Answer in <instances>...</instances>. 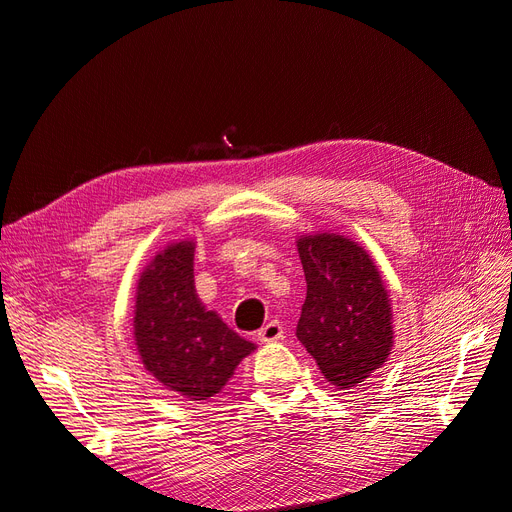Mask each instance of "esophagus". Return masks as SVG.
Returning a JSON list of instances; mask_svg holds the SVG:
<instances>
[{
    "label": "esophagus",
    "instance_id": "esophagus-1",
    "mask_svg": "<svg viewBox=\"0 0 512 512\" xmlns=\"http://www.w3.org/2000/svg\"><path fill=\"white\" fill-rule=\"evenodd\" d=\"M258 339H260L262 344L280 342V339H284V327L277 320H271V322H267L265 327L258 331Z\"/></svg>",
    "mask_w": 512,
    "mask_h": 512
}]
</instances>
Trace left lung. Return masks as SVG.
Returning <instances> with one entry per match:
<instances>
[{
	"instance_id": "1",
	"label": "left lung",
	"mask_w": 512,
	"mask_h": 512,
	"mask_svg": "<svg viewBox=\"0 0 512 512\" xmlns=\"http://www.w3.org/2000/svg\"><path fill=\"white\" fill-rule=\"evenodd\" d=\"M297 250L307 282L297 337L329 384L352 389L389 361L391 294L365 247L339 232L301 235Z\"/></svg>"
}]
</instances>
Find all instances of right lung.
<instances>
[{
    "label": "right lung",
    "instance_id": "obj_1",
    "mask_svg": "<svg viewBox=\"0 0 512 512\" xmlns=\"http://www.w3.org/2000/svg\"><path fill=\"white\" fill-rule=\"evenodd\" d=\"M194 239L168 243L136 284L134 344L149 374L188 401L218 395L256 344L205 307L194 286Z\"/></svg>",
    "mask_w": 512,
    "mask_h": 512
}]
</instances>
